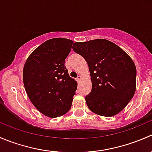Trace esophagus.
<instances>
[{
    "label": "esophagus",
    "instance_id": "1",
    "mask_svg": "<svg viewBox=\"0 0 152 152\" xmlns=\"http://www.w3.org/2000/svg\"><path fill=\"white\" fill-rule=\"evenodd\" d=\"M81 80H82V76L79 75V76H78V77L76 78V81H77V82H80Z\"/></svg>",
    "mask_w": 152,
    "mask_h": 152
}]
</instances>
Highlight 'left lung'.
Listing matches in <instances>:
<instances>
[{
    "label": "left lung",
    "mask_w": 152,
    "mask_h": 152,
    "mask_svg": "<svg viewBox=\"0 0 152 152\" xmlns=\"http://www.w3.org/2000/svg\"><path fill=\"white\" fill-rule=\"evenodd\" d=\"M75 52L89 67L92 90L85 97L88 108L101 116L112 117L124 110L136 90V67L118 45L104 39L76 42Z\"/></svg>",
    "instance_id": "obj_1"
}]
</instances>
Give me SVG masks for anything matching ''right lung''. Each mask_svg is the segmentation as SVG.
<instances>
[{"mask_svg":"<svg viewBox=\"0 0 152 152\" xmlns=\"http://www.w3.org/2000/svg\"><path fill=\"white\" fill-rule=\"evenodd\" d=\"M73 42L53 38L37 48L27 58L23 79L29 99L37 110L49 118H56L70 110L77 82L70 77L65 59Z\"/></svg>","mask_w":152,"mask_h":152,"instance_id":"1","label":"right lung"}]
</instances>
